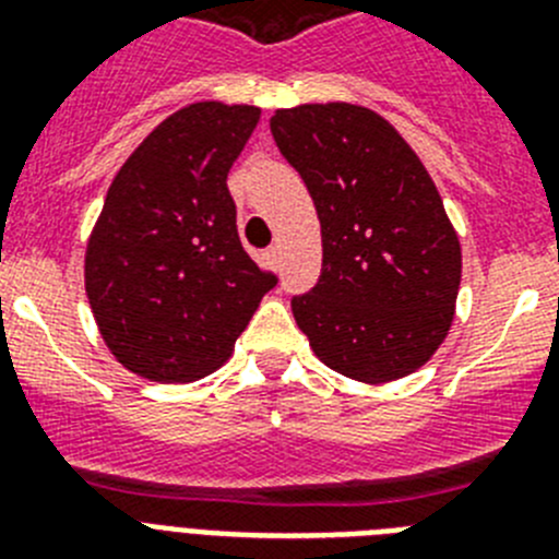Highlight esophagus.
I'll use <instances>...</instances> for the list:
<instances>
[{"instance_id": "obj_1", "label": "esophagus", "mask_w": 559, "mask_h": 559, "mask_svg": "<svg viewBox=\"0 0 559 559\" xmlns=\"http://www.w3.org/2000/svg\"><path fill=\"white\" fill-rule=\"evenodd\" d=\"M265 260H269L271 265H280V249H276V246H271V249H265Z\"/></svg>"}]
</instances>
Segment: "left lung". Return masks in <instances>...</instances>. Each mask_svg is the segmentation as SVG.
Masks as SVG:
<instances>
[{"label":"left lung","instance_id":"left-lung-1","mask_svg":"<svg viewBox=\"0 0 559 559\" xmlns=\"http://www.w3.org/2000/svg\"><path fill=\"white\" fill-rule=\"evenodd\" d=\"M271 133L322 224V276L290 302L316 358L369 386L426 367L462 283L459 235L426 165L355 103L276 108Z\"/></svg>","mask_w":559,"mask_h":559}]
</instances>
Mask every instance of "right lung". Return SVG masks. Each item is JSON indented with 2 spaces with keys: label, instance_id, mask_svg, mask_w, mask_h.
<instances>
[{
  "label": "right lung",
  "instance_id": "add662e5",
  "mask_svg": "<svg viewBox=\"0 0 559 559\" xmlns=\"http://www.w3.org/2000/svg\"><path fill=\"white\" fill-rule=\"evenodd\" d=\"M260 108L201 100L147 133L117 170L88 235L83 283L108 353L159 383L206 378L276 276L237 237L226 187Z\"/></svg>",
  "mask_w": 559,
  "mask_h": 559
}]
</instances>
